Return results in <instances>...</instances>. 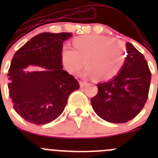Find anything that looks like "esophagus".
<instances>
[{
	"instance_id": "1",
	"label": "esophagus",
	"mask_w": 158,
	"mask_h": 158,
	"mask_svg": "<svg viewBox=\"0 0 158 158\" xmlns=\"http://www.w3.org/2000/svg\"><path fill=\"white\" fill-rule=\"evenodd\" d=\"M88 85V83L86 81H80V86L81 88H84L85 86H86Z\"/></svg>"
}]
</instances>
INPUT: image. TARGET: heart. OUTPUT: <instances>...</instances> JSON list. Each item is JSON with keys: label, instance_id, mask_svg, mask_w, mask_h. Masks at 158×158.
<instances>
[{"label": "heart", "instance_id": "b5f03b06", "mask_svg": "<svg viewBox=\"0 0 158 158\" xmlns=\"http://www.w3.org/2000/svg\"><path fill=\"white\" fill-rule=\"evenodd\" d=\"M73 47V50L67 46L62 48L61 60L65 69L76 74L85 64L84 76L95 77L97 81H107L116 76L127 58L122 42L104 35H87L75 38Z\"/></svg>", "mask_w": 158, "mask_h": 158}]
</instances>
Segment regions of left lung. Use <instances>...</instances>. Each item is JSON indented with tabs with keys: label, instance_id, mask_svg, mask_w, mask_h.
Here are the masks:
<instances>
[{
	"label": "left lung",
	"instance_id": "left-lung-1",
	"mask_svg": "<svg viewBox=\"0 0 158 158\" xmlns=\"http://www.w3.org/2000/svg\"><path fill=\"white\" fill-rule=\"evenodd\" d=\"M124 65L117 76L97 85L98 93L91 99L95 112L104 120L123 123L143 108L150 90L151 73L142 53L127 43Z\"/></svg>",
	"mask_w": 158,
	"mask_h": 158
}]
</instances>
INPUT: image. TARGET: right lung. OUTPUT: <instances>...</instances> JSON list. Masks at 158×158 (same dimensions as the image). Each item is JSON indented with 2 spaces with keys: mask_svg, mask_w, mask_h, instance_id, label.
I'll list each match as a JSON object with an SVG mask.
<instances>
[{
  "mask_svg": "<svg viewBox=\"0 0 158 158\" xmlns=\"http://www.w3.org/2000/svg\"><path fill=\"white\" fill-rule=\"evenodd\" d=\"M71 36L68 32L41 33L14 54L8 73L9 96L15 111L27 122L43 125L56 119L70 93L80 88L74 77L62 69V43ZM29 65L44 69L28 72L25 68Z\"/></svg>",
  "mask_w": 158,
  "mask_h": 158,
  "instance_id": "obj_1",
  "label": "right lung"
}]
</instances>
